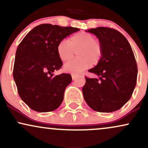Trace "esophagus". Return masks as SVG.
<instances>
[{
	"instance_id": "esophagus-1",
	"label": "esophagus",
	"mask_w": 148,
	"mask_h": 148,
	"mask_svg": "<svg viewBox=\"0 0 148 148\" xmlns=\"http://www.w3.org/2000/svg\"><path fill=\"white\" fill-rule=\"evenodd\" d=\"M77 75H75V74H72V80H74L76 79V78H77Z\"/></svg>"
}]
</instances>
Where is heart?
<instances>
[{
    "instance_id": "1",
    "label": "heart",
    "mask_w": 148,
    "mask_h": 148,
    "mask_svg": "<svg viewBox=\"0 0 148 148\" xmlns=\"http://www.w3.org/2000/svg\"><path fill=\"white\" fill-rule=\"evenodd\" d=\"M56 51L59 58L63 62L72 59L76 52L77 58L64 65L65 72L73 74H79L90 65H97L103 55L101 42L86 32L74 34L69 37L67 42L60 41L57 45Z\"/></svg>"
}]
</instances>
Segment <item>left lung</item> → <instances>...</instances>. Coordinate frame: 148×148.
<instances>
[{"label": "left lung", "mask_w": 148, "mask_h": 148, "mask_svg": "<svg viewBox=\"0 0 148 148\" xmlns=\"http://www.w3.org/2000/svg\"><path fill=\"white\" fill-rule=\"evenodd\" d=\"M88 32L101 42L103 55L100 63L88 70L99 78L85 77L82 89L85 101L95 111H116L130 100L136 86L138 68L134 53L125 37L117 30L99 27Z\"/></svg>", "instance_id": "1"}]
</instances>
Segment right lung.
<instances>
[{
  "label": "right lung",
  "mask_w": 148,
  "mask_h": 148,
  "mask_svg": "<svg viewBox=\"0 0 148 148\" xmlns=\"http://www.w3.org/2000/svg\"><path fill=\"white\" fill-rule=\"evenodd\" d=\"M79 28L41 24L35 27L18 46L13 76L21 99L34 111H54L61 104L69 74L54 76L63 65L56 51L58 42Z\"/></svg>",
  "instance_id": "add662e5"
}]
</instances>
